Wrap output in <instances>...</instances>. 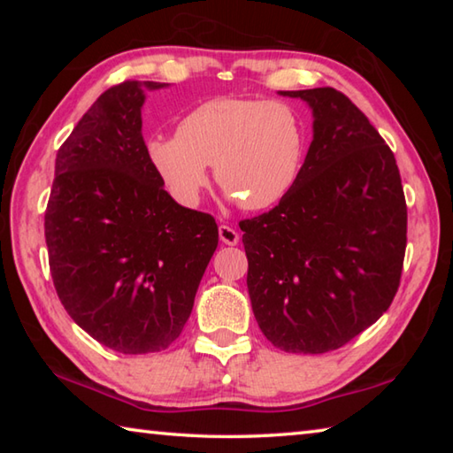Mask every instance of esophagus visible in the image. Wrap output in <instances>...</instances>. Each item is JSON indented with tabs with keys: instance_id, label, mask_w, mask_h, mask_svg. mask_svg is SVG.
I'll return each mask as SVG.
<instances>
[{
	"instance_id": "obj_1",
	"label": "esophagus",
	"mask_w": 453,
	"mask_h": 453,
	"mask_svg": "<svg viewBox=\"0 0 453 453\" xmlns=\"http://www.w3.org/2000/svg\"><path fill=\"white\" fill-rule=\"evenodd\" d=\"M219 240L226 245H235L237 242H240V234H237L235 229L229 226H219Z\"/></svg>"
}]
</instances>
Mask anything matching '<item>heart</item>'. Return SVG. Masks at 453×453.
Here are the masks:
<instances>
[{"instance_id": "1", "label": "heart", "mask_w": 453, "mask_h": 453, "mask_svg": "<svg viewBox=\"0 0 453 453\" xmlns=\"http://www.w3.org/2000/svg\"><path fill=\"white\" fill-rule=\"evenodd\" d=\"M305 126L283 102L219 96L194 107L178 135H151L145 157L175 202L196 205L208 167L227 199L270 210L289 196L305 157Z\"/></svg>"}]
</instances>
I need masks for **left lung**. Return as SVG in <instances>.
Wrapping results in <instances>:
<instances>
[{"label":"left lung","mask_w":453,"mask_h":453,"mask_svg":"<svg viewBox=\"0 0 453 453\" xmlns=\"http://www.w3.org/2000/svg\"><path fill=\"white\" fill-rule=\"evenodd\" d=\"M278 94L308 104L313 137L289 196L240 224L248 291L275 348L326 354L392 303L408 210L392 150L346 96L334 88Z\"/></svg>","instance_id":"8db88e82"}]
</instances>
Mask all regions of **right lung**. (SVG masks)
<instances>
[{
  "label": "right lung",
  "mask_w": 453,
  "mask_h": 453,
  "mask_svg": "<svg viewBox=\"0 0 453 453\" xmlns=\"http://www.w3.org/2000/svg\"><path fill=\"white\" fill-rule=\"evenodd\" d=\"M159 81H124L83 113L56 157L45 211L53 286L81 329L119 354L181 334L218 224L183 208L145 157L142 107Z\"/></svg>",
  "instance_id": "right-lung-1"
}]
</instances>
